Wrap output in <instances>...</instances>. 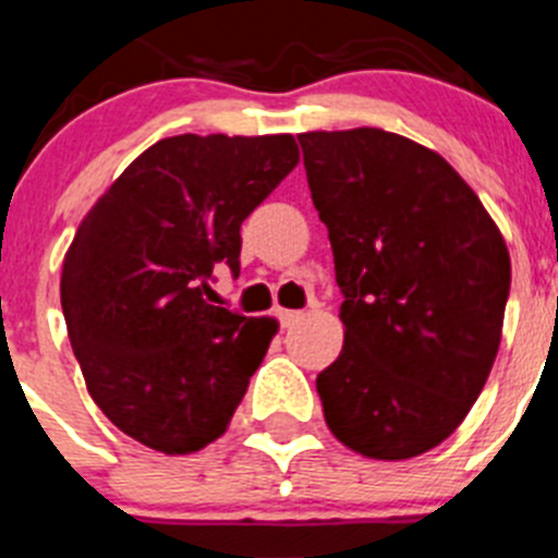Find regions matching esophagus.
I'll use <instances>...</instances> for the list:
<instances>
[{
  "instance_id": "34e87169",
  "label": "esophagus",
  "mask_w": 558,
  "mask_h": 558,
  "mask_svg": "<svg viewBox=\"0 0 558 558\" xmlns=\"http://www.w3.org/2000/svg\"><path fill=\"white\" fill-rule=\"evenodd\" d=\"M276 318H279V324H282V327H293L295 322H302V313H295V310H279V313H276Z\"/></svg>"
}]
</instances>
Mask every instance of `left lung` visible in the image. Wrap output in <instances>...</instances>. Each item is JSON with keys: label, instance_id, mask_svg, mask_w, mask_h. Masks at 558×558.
Here are the masks:
<instances>
[{"label": "left lung", "instance_id": "left-lung-1", "mask_svg": "<svg viewBox=\"0 0 558 558\" xmlns=\"http://www.w3.org/2000/svg\"><path fill=\"white\" fill-rule=\"evenodd\" d=\"M343 293V349L315 379L349 450L402 461L475 405L509 302L506 240L438 153L379 128L299 136Z\"/></svg>", "mask_w": 558, "mask_h": 558}]
</instances>
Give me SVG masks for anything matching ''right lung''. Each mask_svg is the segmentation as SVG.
I'll return each instance as SVG.
<instances>
[{
  "label": "right lung",
  "instance_id": "1",
  "mask_svg": "<svg viewBox=\"0 0 558 558\" xmlns=\"http://www.w3.org/2000/svg\"><path fill=\"white\" fill-rule=\"evenodd\" d=\"M299 165L290 133L147 147L72 240L61 307L86 388L125 436L167 456L220 438L259 368L274 318L215 307L211 270L240 276V226Z\"/></svg>",
  "mask_w": 558,
  "mask_h": 558
}]
</instances>
